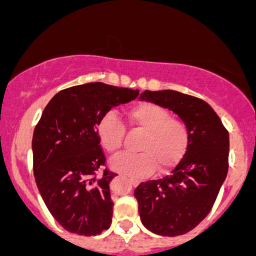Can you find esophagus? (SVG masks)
I'll list each match as a JSON object with an SVG mask.
<instances>
[{
    "label": "esophagus",
    "mask_w": 256,
    "mask_h": 256,
    "mask_svg": "<svg viewBox=\"0 0 256 256\" xmlns=\"http://www.w3.org/2000/svg\"><path fill=\"white\" fill-rule=\"evenodd\" d=\"M128 182H130L131 184H132V186H138V183H140V180H138V178H134V177H128Z\"/></svg>",
    "instance_id": "obj_1"
}]
</instances>
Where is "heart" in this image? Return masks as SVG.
<instances>
[{
	"label": "heart",
	"mask_w": 256,
	"mask_h": 256,
	"mask_svg": "<svg viewBox=\"0 0 256 256\" xmlns=\"http://www.w3.org/2000/svg\"><path fill=\"white\" fill-rule=\"evenodd\" d=\"M132 128H140L144 135L138 142V154H121L112 160L115 171L142 177L156 167L158 174L168 171L187 151L190 130L180 118H171L164 106L154 102H140L128 110ZM125 125L114 112L102 115L98 122V138L104 150L116 154L122 147Z\"/></svg>",
	"instance_id": "b5f03b06"
}]
</instances>
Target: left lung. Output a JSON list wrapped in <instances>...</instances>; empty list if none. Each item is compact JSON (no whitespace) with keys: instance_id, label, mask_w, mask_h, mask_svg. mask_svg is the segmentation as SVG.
<instances>
[{"instance_id":"left-lung-1","label":"left lung","mask_w":256,"mask_h":256,"mask_svg":"<svg viewBox=\"0 0 256 256\" xmlns=\"http://www.w3.org/2000/svg\"><path fill=\"white\" fill-rule=\"evenodd\" d=\"M176 112L190 130V144L174 171L136 187L141 222L152 233L176 236L198 226L213 207L229 166V134L216 112L200 98L176 90L141 95Z\"/></svg>"}]
</instances>
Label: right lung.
<instances>
[{"label":"right lung","instance_id":"obj_1","mask_svg":"<svg viewBox=\"0 0 256 256\" xmlns=\"http://www.w3.org/2000/svg\"><path fill=\"white\" fill-rule=\"evenodd\" d=\"M138 90L88 82L56 92L43 110L32 138L33 174L53 218L66 230L96 236L109 229L114 203L98 122Z\"/></svg>","mask_w":256,"mask_h":256}]
</instances>
